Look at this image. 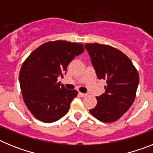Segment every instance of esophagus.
Segmentation results:
<instances>
[{
    "label": "esophagus",
    "mask_w": 153,
    "mask_h": 153,
    "mask_svg": "<svg viewBox=\"0 0 153 153\" xmlns=\"http://www.w3.org/2000/svg\"><path fill=\"white\" fill-rule=\"evenodd\" d=\"M79 96L80 97H86V96H87V94H86V93H80V92H79Z\"/></svg>",
    "instance_id": "obj_1"
}]
</instances>
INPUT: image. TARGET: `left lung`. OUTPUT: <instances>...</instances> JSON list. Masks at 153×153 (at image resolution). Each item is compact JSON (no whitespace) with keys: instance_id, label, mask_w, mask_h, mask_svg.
<instances>
[{"instance_id":"1","label":"left lung","mask_w":153,"mask_h":153,"mask_svg":"<svg viewBox=\"0 0 153 153\" xmlns=\"http://www.w3.org/2000/svg\"><path fill=\"white\" fill-rule=\"evenodd\" d=\"M97 77L105 79V93L97 97L90 113L101 122L113 123L130 108L140 82L137 70L126 55L111 46L86 44Z\"/></svg>"}]
</instances>
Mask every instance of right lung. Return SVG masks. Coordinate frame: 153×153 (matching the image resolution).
<instances>
[{
  "instance_id": "obj_1",
  "label": "right lung",
  "mask_w": 153,
  "mask_h": 153,
  "mask_svg": "<svg viewBox=\"0 0 153 153\" xmlns=\"http://www.w3.org/2000/svg\"><path fill=\"white\" fill-rule=\"evenodd\" d=\"M83 51V44L49 41L34 50L23 63L19 74L21 90L35 118L53 123L67 114L78 93L65 88L58 78L63 77L70 61Z\"/></svg>"
}]
</instances>
